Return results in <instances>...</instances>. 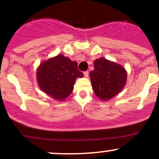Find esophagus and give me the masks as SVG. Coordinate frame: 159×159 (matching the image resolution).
<instances>
[{
    "instance_id": "34e87169",
    "label": "esophagus",
    "mask_w": 159,
    "mask_h": 159,
    "mask_svg": "<svg viewBox=\"0 0 159 159\" xmlns=\"http://www.w3.org/2000/svg\"><path fill=\"white\" fill-rule=\"evenodd\" d=\"M89 71H84V77H86V78H88V77H89Z\"/></svg>"
}]
</instances>
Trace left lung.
I'll use <instances>...</instances> for the list:
<instances>
[{
    "label": "left lung",
    "instance_id": "left-lung-1",
    "mask_svg": "<svg viewBox=\"0 0 159 159\" xmlns=\"http://www.w3.org/2000/svg\"><path fill=\"white\" fill-rule=\"evenodd\" d=\"M94 68L90 78L94 94L101 100L108 101L124 89L127 71L121 65L100 57L94 61Z\"/></svg>",
    "mask_w": 159,
    "mask_h": 159
}]
</instances>
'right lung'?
<instances>
[{
	"label": "right lung",
	"instance_id": "right-lung-1",
	"mask_svg": "<svg viewBox=\"0 0 159 159\" xmlns=\"http://www.w3.org/2000/svg\"><path fill=\"white\" fill-rule=\"evenodd\" d=\"M83 77L82 72L78 69V63L63 54L42 61L37 69V81L40 89L59 102L69 97L75 80Z\"/></svg>",
	"mask_w": 159,
	"mask_h": 159
}]
</instances>
